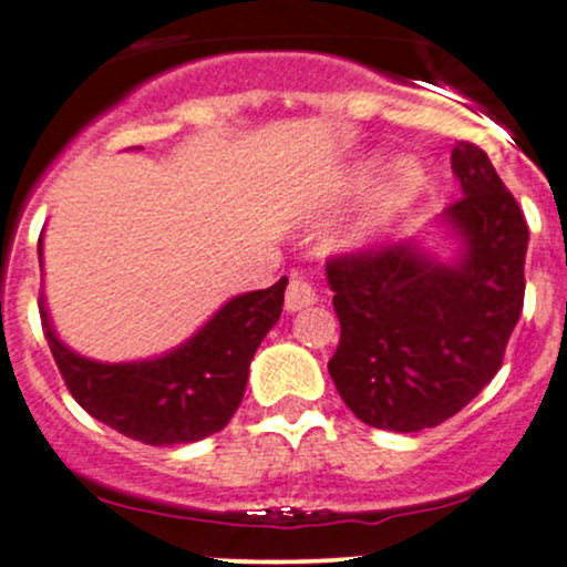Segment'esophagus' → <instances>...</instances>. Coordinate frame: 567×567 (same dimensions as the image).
<instances>
[{
	"mask_svg": "<svg viewBox=\"0 0 567 567\" xmlns=\"http://www.w3.org/2000/svg\"><path fill=\"white\" fill-rule=\"evenodd\" d=\"M317 303V292L301 275H292L288 282V292H285V309L301 311L306 306Z\"/></svg>",
	"mask_w": 567,
	"mask_h": 567,
	"instance_id": "obj_1",
	"label": "esophagus"
}]
</instances>
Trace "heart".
<instances>
[{
    "instance_id": "b5f03b06",
    "label": "heart",
    "mask_w": 567,
    "mask_h": 567,
    "mask_svg": "<svg viewBox=\"0 0 567 567\" xmlns=\"http://www.w3.org/2000/svg\"><path fill=\"white\" fill-rule=\"evenodd\" d=\"M421 186H424V171H421L419 162L410 157L389 162L386 171L381 173L379 184L370 192V197L362 202L357 216L351 218L347 229L341 231L338 245L357 250V247H365L373 243V239L392 224L394 216H400L410 202L419 197Z\"/></svg>"
}]
</instances>
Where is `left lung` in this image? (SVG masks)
<instances>
[{
    "mask_svg": "<svg viewBox=\"0 0 567 567\" xmlns=\"http://www.w3.org/2000/svg\"><path fill=\"white\" fill-rule=\"evenodd\" d=\"M464 197L442 220L455 264L396 243L330 258L341 341L328 362L347 408L389 432H421L470 405L504 362L523 315L528 224L483 148L455 143Z\"/></svg>",
    "mask_w": 567,
    "mask_h": 567,
    "instance_id": "1",
    "label": "left lung"
}]
</instances>
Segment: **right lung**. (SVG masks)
Wrapping results in <instances>:
<instances>
[{"label":"right lung","instance_id":"obj_1","mask_svg":"<svg viewBox=\"0 0 567 567\" xmlns=\"http://www.w3.org/2000/svg\"><path fill=\"white\" fill-rule=\"evenodd\" d=\"M285 288L288 277L231 298L178 349L114 365L71 351L55 336L44 296L39 315L71 396L93 419L146 445H186L220 432L237 413L252 354L282 315Z\"/></svg>","mask_w":567,"mask_h":567}]
</instances>
